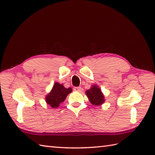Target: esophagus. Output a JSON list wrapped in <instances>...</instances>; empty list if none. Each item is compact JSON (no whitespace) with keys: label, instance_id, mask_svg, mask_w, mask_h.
<instances>
[{"label":"esophagus","instance_id":"1","mask_svg":"<svg viewBox=\"0 0 155 155\" xmlns=\"http://www.w3.org/2000/svg\"><path fill=\"white\" fill-rule=\"evenodd\" d=\"M81 90H82V88L81 87H74V91H77V92H81Z\"/></svg>","mask_w":155,"mask_h":155}]
</instances>
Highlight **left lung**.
<instances>
[{
    "label": "left lung",
    "instance_id": "left-lung-1",
    "mask_svg": "<svg viewBox=\"0 0 155 155\" xmlns=\"http://www.w3.org/2000/svg\"><path fill=\"white\" fill-rule=\"evenodd\" d=\"M86 94L91 104L93 105H100L104 103V95L100 88L96 85H94L89 90H87Z\"/></svg>",
    "mask_w": 155,
    "mask_h": 155
}]
</instances>
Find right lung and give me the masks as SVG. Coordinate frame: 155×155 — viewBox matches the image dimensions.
I'll return each mask as SVG.
<instances>
[{"label":"right lung","mask_w":155,"mask_h":155,"mask_svg":"<svg viewBox=\"0 0 155 155\" xmlns=\"http://www.w3.org/2000/svg\"><path fill=\"white\" fill-rule=\"evenodd\" d=\"M72 92V88H66L62 84L56 83L51 92L46 97V101L52 108H57L62 103L67 95Z\"/></svg>","instance_id":"1"}]
</instances>
